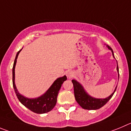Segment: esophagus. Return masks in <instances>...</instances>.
I'll return each instance as SVG.
<instances>
[{
	"label": "esophagus",
	"mask_w": 131,
	"mask_h": 131,
	"mask_svg": "<svg viewBox=\"0 0 131 131\" xmlns=\"http://www.w3.org/2000/svg\"><path fill=\"white\" fill-rule=\"evenodd\" d=\"M66 75H67V76L68 77V78H72L74 76V72H73V71L69 70H67V71L66 72Z\"/></svg>",
	"instance_id": "1"
}]
</instances>
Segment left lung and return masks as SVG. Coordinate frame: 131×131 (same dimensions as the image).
<instances>
[{"instance_id": "8db88e82", "label": "left lung", "mask_w": 131, "mask_h": 131, "mask_svg": "<svg viewBox=\"0 0 131 131\" xmlns=\"http://www.w3.org/2000/svg\"><path fill=\"white\" fill-rule=\"evenodd\" d=\"M109 50H111L112 52V55L114 56V53L112 49L109 46H107ZM117 70L119 72V69H118V63H117ZM118 78H119V74H118ZM73 85H74V96H75V99L76 100L77 102L78 103V104L82 107L84 109L86 110H96L99 109L103 106H104L110 100V99L112 97L113 94L115 92L116 90L117 86L116 87L115 90L114 91L113 93L110 96L107 97L105 99H96L94 98V97H91L89 96L86 92L84 90L83 87L81 86L80 83L76 81L74 79L72 80Z\"/></svg>"}]
</instances>
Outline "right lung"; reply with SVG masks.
Wrapping results in <instances>:
<instances>
[{"label":"right lung","mask_w":131,"mask_h":131,"mask_svg":"<svg viewBox=\"0 0 131 131\" xmlns=\"http://www.w3.org/2000/svg\"><path fill=\"white\" fill-rule=\"evenodd\" d=\"M20 50H19L16 55L13 67V86L16 96L23 105L35 113L44 114L50 112L56 105L59 91L61 87L62 84L64 81L67 80V78L66 75H64L62 78H59L56 79L50 89L46 92V93L44 94L41 97L35 99H29L24 97L19 93L15 84V68L18 55Z\"/></svg>","instance_id":"add662e5"}]
</instances>
